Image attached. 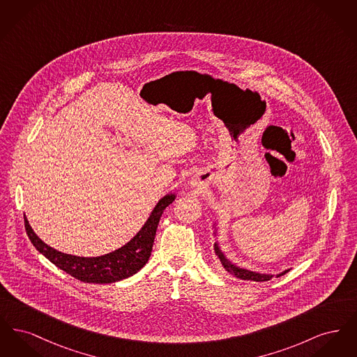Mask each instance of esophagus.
I'll return each instance as SVG.
<instances>
[{"mask_svg": "<svg viewBox=\"0 0 357 357\" xmlns=\"http://www.w3.org/2000/svg\"><path fill=\"white\" fill-rule=\"evenodd\" d=\"M191 183H192V186H199V185H202L201 176H199V175H194L192 179H191Z\"/></svg>", "mask_w": 357, "mask_h": 357, "instance_id": "esophagus-1", "label": "esophagus"}]
</instances>
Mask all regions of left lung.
Segmentation results:
<instances>
[{
    "mask_svg": "<svg viewBox=\"0 0 357 357\" xmlns=\"http://www.w3.org/2000/svg\"><path fill=\"white\" fill-rule=\"evenodd\" d=\"M214 234H215V233H214ZM214 250H215V255H218V258H220V261H221L223 268L226 269V272L230 273V274H233V275H236L237 278H241V280H248V281H255V282H264V281H269V280H272L273 277H274V274L252 272V271H248V269H243V268H239L237 265H234L230 259H227V257H226V255H223V252H222L221 248H220V245H218V242H215V243H214ZM289 271H290V269H288V271H284V272L280 273V274H275V277H281V275H284L285 273H288Z\"/></svg>",
    "mask_w": 357,
    "mask_h": 357,
    "instance_id": "1",
    "label": "left lung"
}]
</instances>
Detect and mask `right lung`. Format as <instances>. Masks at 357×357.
<instances>
[{
	"label": "right lung",
	"mask_w": 357,
	"mask_h": 357,
	"mask_svg": "<svg viewBox=\"0 0 357 357\" xmlns=\"http://www.w3.org/2000/svg\"><path fill=\"white\" fill-rule=\"evenodd\" d=\"M174 199L175 194L165 195L153 207L149 220L137 231L135 237L118 250L100 257H77L53 249L36 236L26 217L25 229L34 248L61 271L83 282L111 284L134 275L147 264L153 252V239L159 220L165 208L172 204Z\"/></svg>",
	"instance_id": "right-lung-1"
}]
</instances>
